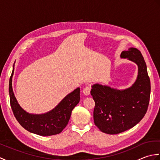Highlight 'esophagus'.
<instances>
[{
	"mask_svg": "<svg viewBox=\"0 0 160 160\" xmlns=\"http://www.w3.org/2000/svg\"><path fill=\"white\" fill-rule=\"evenodd\" d=\"M90 91H91V87L87 86L84 88L83 93L84 95H85V96H89L90 94Z\"/></svg>",
	"mask_w": 160,
	"mask_h": 160,
	"instance_id": "esophagus-1",
	"label": "esophagus"
}]
</instances>
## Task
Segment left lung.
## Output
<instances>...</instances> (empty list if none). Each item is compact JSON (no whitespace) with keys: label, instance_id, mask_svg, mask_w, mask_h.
Returning a JSON list of instances; mask_svg holds the SVG:
<instances>
[{"label":"left lung","instance_id":"obj_1","mask_svg":"<svg viewBox=\"0 0 160 160\" xmlns=\"http://www.w3.org/2000/svg\"><path fill=\"white\" fill-rule=\"evenodd\" d=\"M120 58L138 65V77L132 86L119 90L96 83L91 86V91L96 104L94 123L102 132L111 135L124 132L139 123L147 113L150 100V78L141 52L131 47L123 51Z\"/></svg>","mask_w":160,"mask_h":160}]
</instances>
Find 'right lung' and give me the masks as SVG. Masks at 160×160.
Wrapping results in <instances>:
<instances>
[{
  "label": "right lung",
  "instance_id": "obj_1",
  "mask_svg": "<svg viewBox=\"0 0 160 160\" xmlns=\"http://www.w3.org/2000/svg\"><path fill=\"white\" fill-rule=\"evenodd\" d=\"M14 64L9 79V93L10 104L17 121L27 131L42 136L56 135L66 127L71 117V111L80 102V88L69 93L57 106L42 114L28 113L20 106L12 89V77Z\"/></svg>",
  "mask_w": 160,
  "mask_h": 160
}]
</instances>
